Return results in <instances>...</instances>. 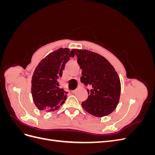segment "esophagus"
Listing matches in <instances>:
<instances>
[{"mask_svg":"<svg viewBox=\"0 0 155 155\" xmlns=\"http://www.w3.org/2000/svg\"><path fill=\"white\" fill-rule=\"evenodd\" d=\"M77 91V89H75V90H74V91H72L71 92H72V93H75V92H76Z\"/></svg>","mask_w":155,"mask_h":155,"instance_id":"obj_1","label":"esophagus"}]
</instances>
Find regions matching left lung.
<instances>
[{"instance_id": "left-lung-1", "label": "left lung", "mask_w": 155, "mask_h": 155, "mask_svg": "<svg viewBox=\"0 0 155 155\" xmlns=\"http://www.w3.org/2000/svg\"><path fill=\"white\" fill-rule=\"evenodd\" d=\"M82 69L81 82L87 89L88 98L82 102L87 112L97 117L109 115L118 104L121 84L114 67L101 55L87 50H75Z\"/></svg>"}]
</instances>
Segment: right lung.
<instances>
[{
	"label": "right lung",
	"instance_id": "add662e5",
	"mask_svg": "<svg viewBox=\"0 0 155 155\" xmlns=\"http://www.w3.org/2000/svg\"><path fill=\"white\" fill-rule=\"evenodd\" d=\"M75 50L59 48L50 53L39 63L31 79V95L38 109L52 111L59 109L67 99L66 92L58 87V79Z\"/></svg>",
	"mask_w": 155,
	"mask_h": 155
}]
</instances>
